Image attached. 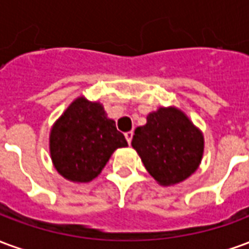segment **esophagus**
I'll use <instances>...</instances> for the list:
<instances>
[{
	"label": "esophagus",
	"instance_id": "obj_1",
	"mask_svg": "<svg viewBox=\"0 0 249 249\" xmlns=\"http://www.w3.org/2000/svg\"><path fill=\"white\" fill-rule=\"evenodd\" d=\"M125 139H126V141L130 144V141L133 139V132H132V130H130V132H126V133H125Z\"/></svg>",
	"mask_w": 249,
	"mask_h": 249
}]
</instances>
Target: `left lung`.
Returning a JSON list of instances; mask_svg holds the SVG:
<instances>
[{
	"label": "left lung",
	"instance_id": "obj_1",
	"mask_svg": "<svg viewBox=\"0 0 249 249\" xmlns=\"http://www.w3.org/2000/svg\"><path fill=\"white\" fill-rule=\"evenodd\" d=\"M132 146L159 183L172 185L197 169L204 140L183 112L160 108L146 117L145 125L136 128Z\"/></svg>",
	"mask_w": 249,
	"mask_h": 249
}]
</instances>
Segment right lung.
Listing matches in <instances>:
<instances>
[{
  "label": "right lung",
  "mask_w": 249,
  "mask_h": 249,
  "mask_svg": "<svg viewBox=\"0 0 249 249\" xmlns=\"http://www.w3.org/2000/svg\"><path fill=\"white\" fill-rule=\"evenodd\" d=\"M116 123L103 105L77 98L58 119L51 133V156L60 175L88 183L98 176L117 148L126 146Z\"/></svg>",
  "instance_id": "obj_1"
}]
</instances>
